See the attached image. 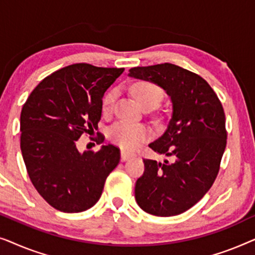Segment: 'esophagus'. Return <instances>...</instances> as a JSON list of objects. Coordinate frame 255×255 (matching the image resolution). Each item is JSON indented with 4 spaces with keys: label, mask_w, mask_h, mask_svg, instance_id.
<instances>
[{
    "label": "esophagus",
    "mask_w": 255,
    "mask_h": 255,
    "mask_svg": "<svg viewBox=\"0 0 255 255\" xmlns=\"http://www.w3.org/2000/svg\"><path fill=\"white\" fill-rule=\"evenodd\" d=\"M132 156H134L133 153L125 151V149H122V151H121V159H122V161H127V160L132 158Z\"/></svg>",
    "instance_id": "obj_1"
}]
</instances>
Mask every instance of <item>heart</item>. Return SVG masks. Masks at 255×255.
Listing matches in <instances>:
<instances>
[{"label": "heart", "instance_id": "heart-1", "mask_svg": "<svg viewBox=\"0 0 255 255\" xmlns=\"http://www.w3.org/2000/svg\"><path fill=\"white\" fill-rule=\"evenodd\" d=\"M131 94L135 101L142 108L155 107L161 100L162 93L154 83L148 81H139L131 86ZM116 93L111 90L103 100V108L109 109L113 104ZM152 132L146 125L130 123V122L121 121L115 123L109 130L110 140L128 151H134L142 142L151 138Z\"/></svg>", "mask_w": 255, "mask_h": 255}]
</instances>
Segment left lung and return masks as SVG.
Instances as JSON below:
<instances>
[{"label":"left lung","mask_w":255,"mask_h":255,"mask_svg":"<svg viewBox=\"0 0 255 255\" xmlns=\"http://www.w3.org/2000/svg\"><path fill=\"white\" fill-rule=\"evenodd\" d=\"M128 76L154 83L172 102L166 131L148 146L172 162L145 159L134 197L147 214L169 217L187 211L210 189L226 147L221 101L200 75L173 64L134 67Z\"/></svg>","instance_id":"1"}]
</instances>
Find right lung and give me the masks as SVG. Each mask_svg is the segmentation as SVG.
<instances>
[{
    "mask_svg": "<svg viewBox=\"0 0 255 255\" xmlns=\"http://www.w3.org/2000/svg\"><path fill=\"white\" fill-rule=\"evenodd\" d=\"M123 72L67 66L45 78L23 106L20 151L27 174L40 196L59 211L81 212L95 205L120 162L116 146L81 153L76 142L82 133L97 130L104 93ZM103 140L100 134L99 144Z\"/></svg>",
    "mask_w": 255,
    "mask_h": 255,
    "instance_id": "add662e5",
    "label": "right lung"
}]
</instances>
